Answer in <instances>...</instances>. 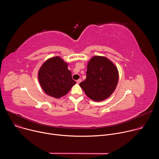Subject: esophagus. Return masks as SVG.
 <instances>
[{"instance_id": "1", "label": "esophagus", "mask_w": 159, "mask_h": 159, "mask_svg": "<svg viewBox=\"0 0 159 159\" xmlns=\"http://www.w3.org/2000/svg\"><path fill=\"white\" fill-rule=\"evenodd\" d=\"M81 81H82V80L80 79H79V80H77V84H80V83L81 82Z\"/></svg>"}]
</instances>
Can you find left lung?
I'll use <instances>...</instances> for the list:
<instances>
[{
	"instance_id": "1",
	"label": "left lung",
	"mask_w": 159,
	"mask_h": 159,
	"mask_svg": "<svg viewBox=\"0 0 159 159\" xmlns=\"http://www.w3.org/2000/svg\"><path fill=\"white\" fill-rule=\"evenodd\" d=\"M118 78V71L114 63L106 57L94 56L87 64L85 80L79 85L90 99L98 102L113 93Z\"/></svg>"
}]
</instances>
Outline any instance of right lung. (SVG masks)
I'll list each match as a JSON object with an SVG mask.
<instances>
[{"label":"right lung","mask_w":159,"mask_h":159,"mask_svg":"<svg viewBox=\"0 0 159 159\" xmlns=\"http://www.w3.org/2000/svg\"><path fill=\"white\" fill-rule=\"evenodd\" d=\"M67 68L68 63L59 57L49 58L42 65L38 72V80L45 93L60 98L70 91L76 82Z\"/></svg>","instance_id":"1"}]
</instances>
